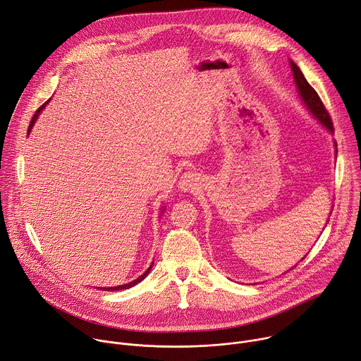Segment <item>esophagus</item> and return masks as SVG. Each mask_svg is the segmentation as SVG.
<instances>
[{"label":"esophagus","instance_id":"34e87169","mask_svg":"<svg viewBox=\"0 0 361 361\" xmlns=\"http://www.w3.org/2000/svg\"><path fill=\"white\" fill-rule=\"evenodd\" d=\"M200 185V177L194 173H185L183 174V177L180 178V183H178V188L184 192L187 191H192L195 190L197 187Z\"/></svg>","mask_w":361,"mask_h":361}]
</instances>
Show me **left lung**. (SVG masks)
<instances>
[{
	"label": "left lung",
	"instance_id": "8db88e82",
	"mask_svg": "<svg viewBox=\"0 0 361 361\" xmlns=\"http://www.w3.org/2000/svg\"><path fill=\"white\" fill-rule=\"evenodd\" d=\"M288 63H290V68L293 71V78H294V82H295V87H297V92L300 95V99L304 104V107L308 110V113H310L320 123L322 127H324L330 134H334L331 118H330L326 107L323 106V102H322L319 94L316 92V90L310 84L307 82L305 77L302 75V73L297 67V64H294V61H291V60ZM334 148H336V159H337V142L336 141H334ZM327 223H329V220H327ZM302 259H304V257H302Z\"/></svg>",
	"mask_w": 361,
	"mask_h": 361
}]
</instances>
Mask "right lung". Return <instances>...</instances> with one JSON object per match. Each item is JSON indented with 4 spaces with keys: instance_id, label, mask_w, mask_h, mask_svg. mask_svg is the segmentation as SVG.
Segmentation results:
<instances>
[{
    "instance_id": "add662e5",
    "label": "right lung",
    "mask_w": 361,
    "mask_h": 361,
    "mask_svg": "<svg viewBox=\"0 0 361 361\" xmlns=\"http://www.w3.org/2000/svg\"><path fill=\"white\" fill-rule=\"evenodd\" d=\"M47 104H48V101H47V102H45V104H42V106H41V107H39V109H38V110H37V111H35V114H34V117H32V118H31V123H30V127H28V134H30V133H31V128H32V127H34V124H35V121H37V118H38V116H39V113H41V111H42V110H44V109H45V106H47ZM161 213H164V207H163V210H161ZM152 264H154V262H152V263H151V266H149V267H148V269H147V270H145V271H144V273H142V274H141V276H140V277H137V279H135V280H133V281H130V283H127V284H123V286H117V287H107V288H106V287H104V288H99V287H98V288H99V290H106V291H117V290H126V288H131V287H134V286H135V284H138V283H140V281H142V280H144V279H145V277H147V276H148V273H149V270H151V269H152Z\"/></svg>"
}]
</instances>
